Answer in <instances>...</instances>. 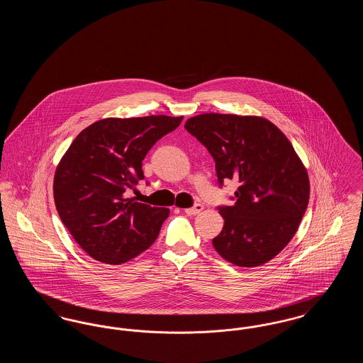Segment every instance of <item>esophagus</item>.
I'll use <instances>...</instances> for the list:
<instances>
[{
	"label": "esophagus",
	"mask_w": 363,
	"mask_h": 363,
	"mask_svg": "<svg viewBox=\"0 0 363 363\" xmlns=\"http://www.w3.org/2000/svg\"><path fill=\"white\" fill-rule=\"evenodd\" d=\"M203 209H204V206H203V204H194L193 207L185 209V212L191 216V215H197V213H200Z\"/></svg>",
	"instance_id": "34e87169"
}]
</instances>
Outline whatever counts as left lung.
Returning a JSON list of instances; mask_svg holds the SVG:
<instances>
[{
  "label": "left lung",
  "mask_w": 363,
  "mask_h": 363,
  "mask_svg": "<svg viewBox=\"0 0 363 363\" xmlns=\"http://www.w3.org/2000/svg\"><path fill=\"white\" fill-rule=\"evenodd\" d=\"M185 129L215 160L218 184L238 179L219 206L225 219L212 240L216 252L238 267H259L291 241L309 203V178L291 143L272 122L252 116L200 114Z\"/></svg>",
  "instance_id": "8db88e82"
}]
</instances>
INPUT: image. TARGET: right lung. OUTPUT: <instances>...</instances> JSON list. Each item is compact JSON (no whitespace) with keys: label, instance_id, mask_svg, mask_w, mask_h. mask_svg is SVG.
Here are the masks:
<instances>
[{"label":"right lung","instance_id":"1","mask_svg":"<svg viewBox=\"0 0 363 363\" xmlns=\"http://www.w3.org/2000/svg\"><path fill=\"white\" fill-rule=\"evenodd\" d=\"M182 117L107 118L73 140L54 175V201L80 247L104 264H123L155 242L170 211L126 199L144 179L143 160ZM148 184V182H147Z\"/></svg>","mask_w":363,"mask_h":363}]
</instances>
